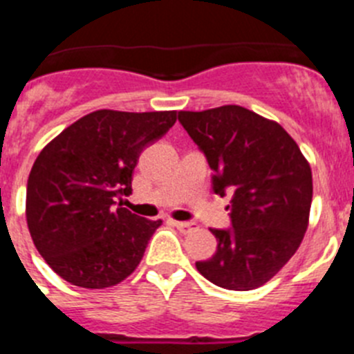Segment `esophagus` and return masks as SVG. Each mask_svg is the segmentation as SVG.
<instances>
[{"mask_svg": "<svg viewBox=\"0 0 354 354\" xmlns=\"http://www.w3.org/2000/svg\"><path fill=\"white\" fill-rule=\"evenodd\" d=\"M174 227L179 228L180 232L187 234V232H193V230H196V228H198V225L193 223V221H174Z\"/></svg>", "mask_w": 354, "mask_h": 354, "instance_id": "esophagus-1", "label": "esophagus"}]
</instances>
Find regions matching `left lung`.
<instances>
[{"label": "left lung", "instance_id": "1", "mask_svg": "<svg viewBox=\"0 0 354 354\" xmlns=\"http://www.w3.org/2000/svg\"><path fill=\"white\" fill-rule=\"evenodd\" d=\"M179 122L207 158L216 195L232 193V227L211 228L218 248L196 270L223 289H257L301 245L312 204L310 165L278 122L243 106L179 111Z\"/></svg>", "mask_w": 354, "mask_h": 354}]
</instances>
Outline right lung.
I'll return each instance as SVG.
<instances>
[{
	"label": "right lung",
	"mask_w": 354,
	"mask_h": 354,
	"mask_svg": "<svg viewBox=\"0 0 354 354\" xmlns=\"http://www.w3.org/2000/svg\"><path fill=\"white\" fill-rule=\"evenodd\" d=\"M177 111L97 109L44 147L28 177L26 221L49 268L84 289L126 280L161 225L122 207L140 154ZM120 199V203L116 200Z\"/></svg>",
	"instance_id": "right-lung-1"
}]
</instances>
